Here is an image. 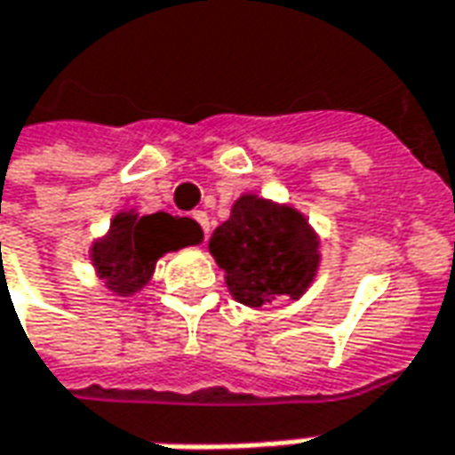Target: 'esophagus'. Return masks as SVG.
Wrapping results in <instances>:
<instances>
[{
	"instance_id": "34e87169",
	"label": "esophagus",
	"mask_w": 455,
	"mask_h": 455,
	"mask_svg": "<svg viewBox=\"0 0 455 455\" xmlns=\"http://www.w3.org/2000/svg\"><path fill=\"white\" fill-rule=\"evenodd\" d=\"M192 218H195L197 225L205 230V237H207V233H210V215H207L205 210H195V212H192Z\"/></svg>"
}]
</instances>
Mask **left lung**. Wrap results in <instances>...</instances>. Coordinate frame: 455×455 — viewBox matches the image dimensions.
<instances>
[{
    "instance_id": "left-lung-1",
    "label": "left lung",
    "mask_w": 455,
    "mask_h": 455,
    "mask_svg": "<svg viewBox=\"0 0 455 455\" xmlns=\"http://www.w3.org/2000/svg\"><path fill=\"white\" fill-rule=\"evenodd\" d=\"M210 255L237 303L260 307L275 298L300 300L320 270V235L291 203L245 192L210 235Z\"/></svg>"
}]
</instances>
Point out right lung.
Masks as SVG:
<instances>
[{
	"instance_id": "add662e5",
	"label": "right lung",
	"mask_w": 455,
	"mask_h": 455,
	"mask_svg": "<svg viewBox=\"0 0 455 455\" xmlns=\"http://www.w3.org/2000/svg\"><path fill=\"white\" fill-rule=\"evenodd\" d=\"M200 243L203 228L190 218H172L170 212L140 215L132 207L120 210L107 233L90 243V263L109 292L130 298L152 280L163 255Z\"/></svg>"
}]
</instances>
